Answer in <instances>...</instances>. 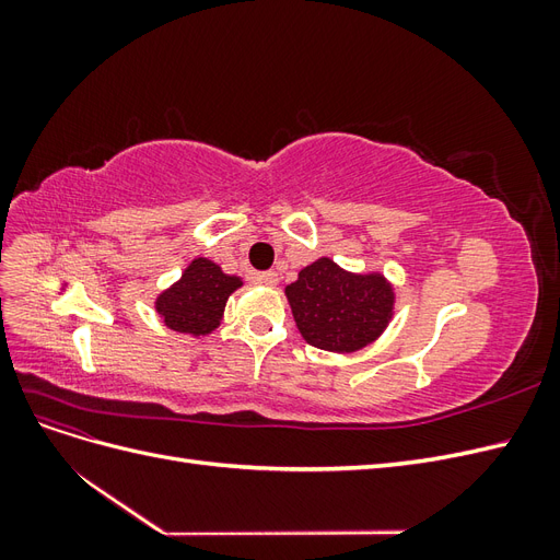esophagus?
Wrapping results in <instances>:
<instances>
[{"mask_svg":"<svg viewBox=\"0 0 560 560\" xmlns=\"http://www.w3.org/2000/svg\"><path fill=\"white\" fill-rule=\"evenodd\" d=\"M254 280L273 287V284H278V273L276 270H264V273H254Z\"/></svg>","mask_w":560,"mask_h":560,"instance_id":"obj_1","label":"esophagus"}]
</instances>
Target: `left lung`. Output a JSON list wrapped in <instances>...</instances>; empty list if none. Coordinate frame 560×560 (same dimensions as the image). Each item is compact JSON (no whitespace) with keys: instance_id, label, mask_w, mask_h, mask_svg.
<instances>
[{"instance_id":"left-lung-1","label":"left lung","mask_w":560,"mask_h":560,"mask_svg":"<svg viewBox=\"0 0 560 560\" xmlns=\"http://www.w3.org/2000/svg\"><path fill=\"white\" fill-rule=\"evenodd\" d=\"M296 327L319 350L354 352L387 327L393 317V287L383 276H352L331 259H317L287 284Z\"/></svg>"}]
</instances>
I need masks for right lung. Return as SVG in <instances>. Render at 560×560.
I'll return each mask as SVG.
<instances>
[{"label":"right lung","mask_w":560,"mask_h":560,"mask_svg":"<svg viewBox=\"0 0 560 560\" xmlns=\"http://www.w3.org/2000/svg\"><path fill=\"white\" fill-rule=\"evenodd\" d=\"M241 284V278L226 276L217 264L200 257L184 270L179 282L159 296L156 311L171 329L206 336L219 327L231 292Z\"/></svg>","instance_id":"1"}]
</instances>
